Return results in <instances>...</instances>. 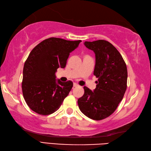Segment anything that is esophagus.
<instances>
[{
  "label": "esophagus",
  "instance_id": "1",
  "mask_svg": "<svg viewBox=\"0 0 151 151\" xmlns=\"http://www.w3.org/2000/svg\"><path fill=\"white\" fill-rule=\"evenodd\" d=\"M78 84H76V83H74V84H73V87H78Z\"/></svg>",
  "mask_w": 151,
  "mask_h": 151
}]
</instances>
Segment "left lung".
<instances>
[{"label": "left lung", "instance_id": "left-lung-1", "mask_svg": "<svg viewBox=\"0 0 151 151\" xmlns=\"http://www.w3.org/2000/svg\"><path fill=\"white\" fill-rule=\"evenodd\" d=\"M85 46L95 54L93 75L98 78L92 91L84 86V94L78 100L79 109L93 120H102L116 110L127 87V68L123 57L106 40L85 41Z\"/></svg>", "mask_w": 151, "mask_h": 151}]
</instances>
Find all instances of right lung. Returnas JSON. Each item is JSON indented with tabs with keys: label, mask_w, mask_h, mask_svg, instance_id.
I'll return each instance as SVG.
<instances>
[{
	"label": "right lung",
	"mask_w": 151,
	"mask_h": 151,
	"mask_svg": "<svg viewBox=\"0 0 151 151\" xmlns=\"http://www.w3.org/2000/svg\"><path fill=\"white\" fill-rule=\"evenodd\" d=\"M81 41L50 37L32 50L25 61L22 81V95L32 110L47 115L60 108L73 84L56 81L55 73L65 67L70 52Z\"/></svg>",
	"instance_id": "right-lung-1"
}]
</instances>
